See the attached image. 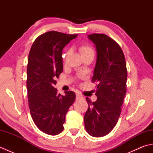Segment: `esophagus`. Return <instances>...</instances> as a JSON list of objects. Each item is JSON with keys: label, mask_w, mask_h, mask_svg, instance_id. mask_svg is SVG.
Returning <instances> with one entry per match:
<instances>
[{"label": "esophagus", "mask_w": 153, "mask_h": 153, "mask_svg": "<svg viewBox=\"0 0 153 153\" xmlns=\"http://www.w3.org/2000/svg\"><path fill=\"white\" fill-rule=\"evenodd\" d=\"M84 98V97L82 96L79 95V94H77L76 95V100H80V99H83Z\"/></svg>", "instance_id": "obj_1"}]
</instances>
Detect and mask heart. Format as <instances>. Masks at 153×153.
I'll list each match as a JSON object with an SVG mask.
<instances>
[{
	"instance_id": "obj_1",
	"label": "heart",
	"mask_w": 153,
	"mask_h": 153,
	"mask_svg": "<svg viewBox=\"0 0 153 153\" xmlns=\"http://www.w3.org/2000/svg\"><path fill=\"white\" fill-rule=\"evenodd\" d=\"M79 50L80 51L81 54H82V56L89 54H93V51L92 49V48L87 45H81L79 48Z\"/></svg>"
}]
</instances>
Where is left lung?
Here are the masks:
<instances>
[{"label": "left lung", "mask_w": 153, "mask_h": 153, "mask_svg": "<svg viewBox=\"0 0 153 153\" xmlns=\"http://www.w3.org/2000/svg\"><path fill=\"white\" fill-rule=\"evenodd\" d=\"M87 37L96 47L97 61L92 82L99 84L96 101L92 102L86 98L89 107L84 123L90 135L100 137L112 130L121 113L126 93V63L121 47L112 39L99 33Z\"/></svg>", "instance_id": "8db88e82"}]
</instances>
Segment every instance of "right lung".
<instances>
[{
  "label": "right lung",
  "instance_id": "1",
  "mask_svg": "<svg viewBox=\"0 0 153 153\" xmlns=\"http://www.w3.org/2000/svg\"><path fill=\"white\" fill-rule=\"evenodd\" d=\"M77 35L51 31L39 36L28 56L27 90L29 107L34 123L45 134L55 135L64 129L65 117L76 94L63 96L54 87L63 71L62 50Z\"/></svg>",
  "mask_w": 153,
  "mask_h": 153
}]
</instances>
